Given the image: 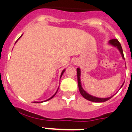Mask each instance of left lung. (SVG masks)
<instances>
[{
  "mask_svg": "<svg viewBox=\"0 0 132 132\" xmlns=\"http://www.w3.org/2000/svg\"><path fill=\"white\" fill-rule=\"evenodd\" d=\"M109 44H110V45H112L113 46L116 47L118 49L119 51L120 52L121 54V56L122 58L124 59V56H123V50H122V48L121 46V44L119 42V41L117 40V39H112V40H110L109 41ZM77 76H78V88H79V90H80V92L82 96H83L84 98H85V99L88 100L89 101H91V102H106V101L112 98V96L111 97H109V98H97V97H95V96H92V95L89 94L88 93H87L86 92L85 90H84L83 88L82 87V84H81V81H80V74H81V72H80V69L79 68H77ZM123 84H122L121 86V88L123 86Z\"/></svg>",
  "mask_w": 132,
  "mask_h": 132,
  "instance_id": "8db88e82",
  "label": "left lung"
}]
</instances>
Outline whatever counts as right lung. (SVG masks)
<instances>
[{
  "label": "right lung",
  "mask_w": 132,
  "mask_h": 132,
  "mask_svg": "<svg viewBox=\"0 0 132 132\" xmlns=\"http://www.w3.org/2000/svg\"><path fill=\"white\" fill-rule=\"evenodd\" d=\"M21 36H20V37H21ZM19 38H18V39H19ZM17 40H16V42H17ZM64 71H65V70H63V71H62V73H61V76H60V78H61V77H62V74H64ZM58 90H57V91H56V93H55V94H54V95H53V96H52V97H51V98H49V99L46 100H45V101H48V100H50V99H52V98H53L54 96H55V95H56V93H57V92H58ZM45 101H44V102H45ZM39 102H40V103H42V102H34V103H39Z\"/></svg>",
  "instance_id": "obj_1"
}]
</instances>
